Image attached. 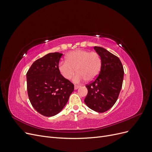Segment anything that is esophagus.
I'll return each mask as SVG.
<instances>
[{"instance_id": "obj_1", "label": "esophagus", "mask_w": 152, "mask_h": 152, "mask_svg": "<svg viewBox=\"0 0 152 152\" xmlns=\"http://www.w3.org/2000/svg\"><path fill=\"white\" fill-rule=\"evenodd\" d=\"M80 87V85H75V86H74V89L76 90V89H79Z\"/></svg>"}]
</instances>
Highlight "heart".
Segmentation results:
<instances>
[{"label": "heart", "instance_id": "b5f03b06", "mask_svg": "<svg viewBox=\"0 0 152 152\" xmlns=\"http://www.w3.org/2000/svg\"><path fill=\"white\" fill-rule=\"evenodd\" d=\"M102 58L96 52L78 49L69 53L66 56V61H61L58 64V71L65 79H70L76 72L73 78L74 82L84 80H94L98 77L102 68Z\"/></svg>", "mask_w": 152, "mask_h": 152}]
</instances>
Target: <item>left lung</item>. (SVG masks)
I'll return each mask as SVG.
<instances>
[{"label": "left lung", "mask_w": 152, "mask_h": 152, "mask_svg": "<svg viewBox=\"0 0 152 152\" xmlns=\"http://www.w3.org/2000/svg\"><path fill=\"white\" fill-rule=\"evenodd\" d=\"M94 49L102 58V68L96 79L86 86L88 93L84 102L91 110L103 113L117 102L122 86L124 72L117 56L103 48L95 46Z\"/></svg>", "instance_id": "8db88e82"}]
</instances>
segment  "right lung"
<instances>
[{
  "instance_id": "right-lung-1",
  "label": "right lung",
  "mask_w": 152,
  "mask_h": 152,
  "mask_svg": "<svg viewBox=\"0 0 152 152\" xmlns=\"http://www.w3.org/2000/svg\"><path fill=\"white\" fill-rule=\"evenodd\" d=\"M63 54L51 53L37 59L26 73L27 91L36 111L45 117L60 112L74 90V85L58 71Z\"/></svg>"
}]
</instances>
